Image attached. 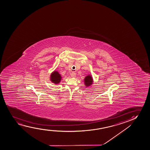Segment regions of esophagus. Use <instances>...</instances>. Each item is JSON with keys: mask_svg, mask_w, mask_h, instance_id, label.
<instances>
[{"mask_svg": "<svg viewBox=\"0 0 150 150\" xmlns=\"http://www.w3.org/2000/svg\"><path fill=\"white\" fill-rule=\"evenodd\" d=\"M71 76L72 78H75L76 77V74L74 72H72V73L71 74Z\"/></svg>", "mask_w": 150, "mask_h": 150, "instance_id": "obj_1", "label": "esophagus"}]
</instances>
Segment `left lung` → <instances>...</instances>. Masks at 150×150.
Masks as SVG:
<instances>
[{
	"instance_id": "1",
	"label": "left lung",
	"mask_w": 150,
	"mask_h": 150,
	"mask_svg": "<svg viewBox=\"0 0 150 150\" xmlns=\"http://www.w3.org/2000/svg\"><path fill=\"white\" fill-rule=\"evenodd\" d=\"M84 84L86 87L91 86L93 84V79L92 76L90 75H88V76H86L84 78Z\"/></svg>"
}]
</instances>
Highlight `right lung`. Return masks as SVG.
Listing matches in <instances>:
<instances>
[{
    "label": "right lung",
    "mask_w": 150,
    "mask_h": 150,
    "mask_svg": "<svg viewBox=\"0 0 150 150\" xmlns=\"http://www.w3.org/2000/svg\"><path fill=\"white\" fill-rule=\"evenodd\" d=\"M62 77L57 71H54L50 76V80L53 83L57 84L62 80Z\"/></svg>",
    "instance_id": "right-lung-1"
}]
</instances>
